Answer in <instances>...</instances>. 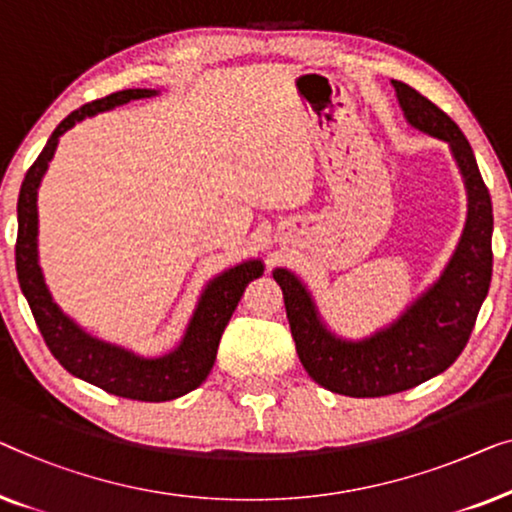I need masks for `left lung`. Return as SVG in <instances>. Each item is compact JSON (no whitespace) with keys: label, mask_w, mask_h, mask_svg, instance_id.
<instances>
[{"label":"left lung","mask_w":512,"mask_h":512,"mask_svg":"<svg viewBox=\"0 0 512 512\" xmlns=\"http://www.w3.org/2000/svg\"><path fill=\"white\" fill-rule=\"evenodd\" d=\"M408 122L448 141L469 190V222L441 280L408 313L369 341L345 343L322 327L304 285L276 269L297 355L315 383L345 397H387L438 376L455 364L469 343L492 280V197L473 150L448 113L415 88L392 81Z\"/></svg>","instance_id":"1"}]
</instances>
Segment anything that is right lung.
<instances>
[{
  "instance_id": "obj_1",
  "label": "right lung",
  "mask_w": 512,
  "mask_h": 512,
  "mask_svg": "<svg viewBox=\"0 0 512 512\" xmlns=\"http://www.w3.org/2000/svg\"><path fill=\"white\" fill-rule=\"evenodd\" d=\"M150 95H155V90L113 92L109 97L83 104L81 109L69 113L55 127L46 148L27 169L23 187H20L16 271L20 290L32 308L43 341L71 376L88 380V383L102 387L104 392L115 394V397L157 403L183 397L204 383L213 369L215 355H218L222 331L239 306L250 280L262 276V262H246L215 278L199 301V308L194 313L181 348L160 359L134 357L132 352L113 348V345L88 336L69 318H64L60 308L50 299L37 262V190L60 136L69 127H74L78 120H83L85 115L109 111L113 106L127 104L129 99H143Z\"/></svg>"
}]
</instances>
